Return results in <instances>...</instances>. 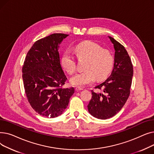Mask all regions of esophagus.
<instances>
[{"label":"esophagus","instance_id":"esophagus-1","mask_svg":"<svg viewBox=\"0 0 154 154\" xmlns=\"http://www.w3.org/2000/svg\"><path fill=\"white\" fill-rule=\"evenodd\" d=\"M75 90H76L77 91H80L83 90V88L80 87H77L75 88Z\"/></svg>","mask_w":154,"mask_h":154}]
</instances>
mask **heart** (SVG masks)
<instances>
[{
	"label": "heart",
	"mask_w": 154,
	"mask_h": 154,
	"mask_svg": "<svg viewBox=\"0 0 154 154\" xmlns=\"http://www.w3.org/2000/svg\"><path fill=\"white\" fill-rule=\"evenodd\" d=\"M74 51L77 58L87 59L85 70L79 72L70 79V83L75 86L83 87L97 80L105 79L110 74L114 67L113 55L99 44L91 41H85L77 45ZM63 68L69 74L74 73L76 69L75 59L69 51L65 52L61 57Z\"/></svg>",
	"instance_id": "heart-1"
}]
</instances>
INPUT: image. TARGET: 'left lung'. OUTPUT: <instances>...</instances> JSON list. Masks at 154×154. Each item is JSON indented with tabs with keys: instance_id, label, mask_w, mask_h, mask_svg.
Segmentation results:
<instances>
[{
	"instance_id": "8db88e82",
	"label": "left lung",
	"mask_w": 154,
	"mask_h": 154,
	"mask_svg": "<svg viewBox=\"0 0 154 154\" xmlns=\"http://www.w3.org/2000/svg\"><path fill=\"white\" fill-rule=\"evenodd\" d=\"M115 50L114 65L111 75L100 85L102 92L92 91V99L87 108L95 118L107 119L114 116L122 109L127 100L132 84L133 66L125 47L114 38L108 36Z\"/></svg>"
}]
</instances>
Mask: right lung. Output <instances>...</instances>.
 <instances>
[{
    "label": "right lung",
    "instance_id": "1",
    "mask_svg": "<svg viewBox=\"0 0 154 154\" xmlns=\"http://www.w3.org/2000/svg\"><path fill=\"white\" fill-rule=\"evenodd\" d=\"M67 36L53 34L37 40L24 61L22 79L27 100L44 117L61 115L75 92L74 87H62L67 79L61 66L59 48Z\"/></svg>",
    "mask_w": 154,
    "mask_h": 154
}]
</instances>
